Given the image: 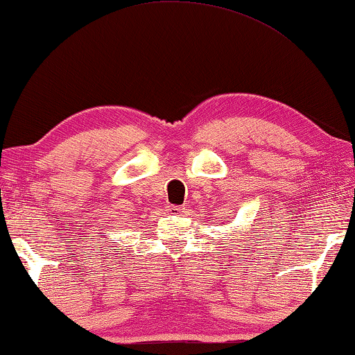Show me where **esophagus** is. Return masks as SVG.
<instances>
[{"label": "esophagus", "instance_id": "1", "mask_svg": "<svg viewBox=\"0 0 355 355\" xmlns=\"http://www.w3.org/2000/svg\"><path fill=\"white\" fill-rule=\"evenodd\" d=\"M183 211H184V208H183V207H177V205H171V207H169V213H171V214H173V216L182 214Z\"/></svg>", "mask_w": 355, "mask_h": 355}]
</instances>
